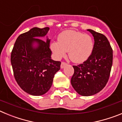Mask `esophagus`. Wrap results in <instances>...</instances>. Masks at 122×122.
I'll return each instance as SVG.
<instances>
[{"instance_id":"34e87169","label":"esophagus","mask_w":122,"mask_h":122,"mask_svg":"<svg viewBox=\"0 0 122 122\" xmlns=\"http://www.w3.org/2000/svg\"><path fill=\"white\" fill-rule=\"evenodd\" d=\"M66 63H65V62H62V63H61V66H60V68H63L65 67V66H66Z\"/></svg>"}]
</instances>
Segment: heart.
<instances>
[{
	"label": "heart",
	"instance_id": "b5f03b06",
	"mask_svg": "<svg viewBox=\"0 0 122 122\" xmlns=\"http://www.w3.org/2000/svg\"><path fill=\"white\" fill-rule=\"evenodd\" d=\"M55 57L60 59L66 56L75 63H82L89 59L93 52L94 43L88 34L73 30H66L59 34L58 41L52 42L50 46Z\"/></svg>",
	"mask_w": 122,
	"mask_h": 122
}]
</instances>
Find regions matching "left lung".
Listing matches in <instances>:
<instances>
[{
    "mask_svg": "<svg viewBox=\"0 0 122 122\" xmlns=\"http://www.w3.org/2000/svg\"><path fill=\"white\" fill-rule=\"evenodd\" d=\"M94 38V48L89 59L73 66L71 84L78 94L84 97L100 92L108 81L112 65V49L104 35L87 29Z\"/></svg>",
    "mask_w": 122,
    "mask_h": 122,
    "instance_id": "8db88e82",
    "label": "left lung"
}]
</instances>
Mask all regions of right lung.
<instances>
[{"mask_svg": "<svg viewBox=\"0 0 122 122\" xmlns=\"http://www.w3.org/2000/svg\"><path fill=\"white\" fill-rule=\"evenodd\" d=\"M49 27H33L21 34L11 54V63L18 84L26 93L40 96L50 89L61 62L51 59V40L46 36Z\"/></svg>", "mask_w": 122, "mask_h": 122, "instance_id": "right-lung-1", "label": "right lung"}]
</instances>
